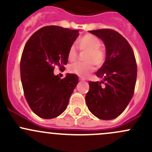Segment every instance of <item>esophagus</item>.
Returning <instances> with one entry per match:
<instances>
[{
  "instance_id": "esophagus-1",
  "label": "esophagus",
  "mask_w": 152,
  "mask_h": 152,
  "mask_svg": "<svg viewBox=\"0 0 152 152\" xmlns=\"http://www.w3.org/2000/svg\"><path fill=\"white\" fill-rule=\"evenodd\" d=\"M79 80H80V81H85V79H83V78H79Z\"/></svg>"
}]
</instances>
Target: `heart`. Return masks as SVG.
<instances>
[{
	"instance_id": "heart-1",
	"label": "heart",
	"mask_w": 152,
	"mask_h": 152,
	"mask_svg": "<svg viewBox=\"0 0 152 152\" xmlns=\"http://www.w3.org/2000/svg\"><path fill=\"white\" fill-rule=\"evenodd\" d=\"M102 42L98 37L92 34H86L77 41L78 47L80 50H87L85 61L87 62H77L68 67L70 73H75L81 77H85L94 69L93 63L97 67H102L106 59L105 50L101 47ZM77 50L74 46H71L67 52L69 62H74L77 58Z\"/></svg>"
}]
</instances>
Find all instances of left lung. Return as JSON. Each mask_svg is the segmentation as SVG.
<instances>
[{
	"label": "left lung",
	"mask_w": 152,
	"mask_h": 152,
	"mask_svg": "<svg viewBox=\"0 0 152 152\" xmlns=\"http://www.w3.org/2000/svg\"><path fill=\"white\" fill-rule=\"evenodd\" d=\"M89 32L104 42L106 59L96 73L102 80L89 82L86 104L98 118L113 120L123 113L134 94L137 79L135 57L128 41L118 32L108 28Z\"/></svg>",
	"instance_id": "obj_1"
}]
</instances>
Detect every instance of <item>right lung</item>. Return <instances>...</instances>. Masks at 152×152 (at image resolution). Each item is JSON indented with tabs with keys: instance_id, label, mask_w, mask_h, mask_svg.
Masks as SVG:
<instances>
[{
	"instance_id": "1",
	"label": "right lung",
	"mask_w": 152,
	"mask_h": 152,
	"mask_svg": "<svg viewBox=\"0 0 152 152\" xmlns=\"http://www.w3.org/2000/svg\"><path fill=\"white\" fill-rule=\"evenodd\" d=\"M79 35V30L45 26L34 33L24 47L20 61L24 95L32 111L42 118L62 114L79 82L76 74L67 73L61 79L53 73L55 66L65 68L69 48Z\"/></svg>"
}]
</instances>
